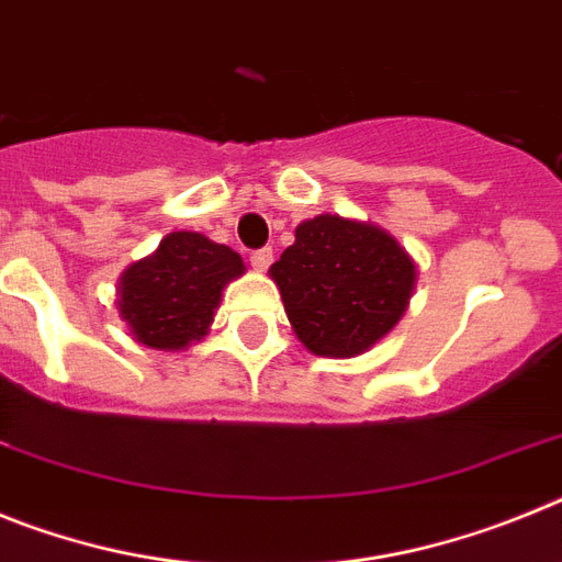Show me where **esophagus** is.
I'll list each match as a JSON object with an SVG mask.
<instances>
[{
	"label": "esophagus",
	"mask_w": 562,
	"mask_h": 562,
	"mask_svg": "<svg viewBox=\"0 0 562 562\" xmlns=\"http://www.w3.org/2000/svg\"><path fill=\"white\" fill-rule=\"evenodd\" d=\"M250 265L256 267L258 272H265L267 267L272 265V250H270V247H261V250H252V252H250Z\"/></svg>",
	"instance_id": "esophagus-1"
}]
</instances>
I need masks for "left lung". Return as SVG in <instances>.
Masks as SVG:
<instances>
[{
  "label": "left lung",
  "mask_w": 562,
  "mask_h": 562,
  "mask_svg": "<svg viewBox=\"0 0 562 562\" xmlns=\"http://www.w3.org/2000/svg\"><path fill=\"white\" fill-rule=\"evenodd\" d=\"M416 261L380 225L321 213L270 267L292 331L317 357H357L402 321Z\"/></svg>",
  "instance_id": "left-lung-1"
}]
</instances>
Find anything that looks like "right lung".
Segmentation results:
<instances>
[{
	"mask_svg": "<svg viewBox=\"0 0 562 562\" xmlns=\"http://www.w3.org/2000/svg\"><path fill=\"white\" fill-rule=\"evenodd\" d=\"M238 276H245V261L231 247L202 233L173 231L151 256L123 270L114 306L132 340L182 351L207 335L222 290Z\"/></svg>",
	"mask_w": 562,
	"mask_h": 562,
	"instance_id": "right-lung-1",
	"label": "right lung"
}]
</instances>
